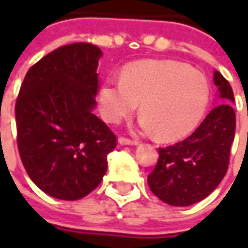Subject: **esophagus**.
Returning a JSON list of instances; mask_svg holds the SVG:
<instances>
[{
    "label": "esophagus",
    "mask_w": 248,
    "mask_h": 248,
    "mask_svg": "<svg viewBox=\"0 0 248 248\" xmlns=\"http://www.w3.org/2000/svg\"><path fill=\"white\" fill-rule=\"evenodd\" d=\"M119 143L120 145H128V146H134V145H138V140H135V139L124 138V137H120Z\"/></svg>",
    "instance_id": "1"
}]
</instances>
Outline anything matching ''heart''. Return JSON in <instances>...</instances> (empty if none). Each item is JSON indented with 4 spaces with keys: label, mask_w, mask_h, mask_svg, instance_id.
<instances>
[{
    "label": "heart",
    "mask_w": 248,
    "mask_h": 248,
    "mask_svg": "<svg viewBox=\"0 0 248 248\" xmlns=\"http://www.w3.org/2000/svg\"><path fill=\"white\" fill-rule=\"evenodd\" d=\"M210 98L203 73L175 61L131 63L119 80L100 85L98 103L102 117L117 124L140 103V127L161 140L189 135L204 114Z\"/></svg>",
    "instance_id": "b5f03b06"
}]
</instances>
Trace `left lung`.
I'll list each match as a JSON object with an SVG mask.
<instances>
[{
	"mask_svg": "<svg viewBox=\"0 0 248 248\" xmlns=\"http://www.w3.org/2000/svg\"><path fill=\"white\" fill-rule=\"evenodd\" d=\"M224 103L215 106L195 132L175 145L158 148V160L149 174L150 190L170 205L186 207L205 199L228 171L231 146L234 139L236 114L231 84L214 72Z\"/></svg>",
	"mask_w": 248,
	"mask_h": 248,
	"instance_id": "1",
	"label": "left lung"
}]
</instances>
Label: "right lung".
Instances as JSON below:
<instances>
[{"label": "right lung", "mask_w": 248, "mask_h": 248, "mask_svg": "<svg viewBox=\"0 0 248 248\" xmlns=\"http://www.w3.org/2000/svg\"><path fill=\"white\" fill-rule=\"evenodd\" d=\"M100 56L88 43L55 49L29 69L16 99L22 163L34 184L55 199L90 195L117 145L116 135L92 113Z\"/></svg>", "instance_id": "add662e5"}]
</instances>
